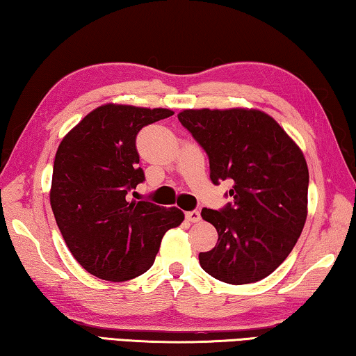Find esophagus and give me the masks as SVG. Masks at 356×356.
<instances>
[{
  "label": "esophagus",
  "instance_id": "1",
  "mask_svg": "<svg viewBox=\"0 0 356 356\" xmlns=\"http://www.w3.org/2000/svg\"><path fill=\"white\" fill-rule=\"evenodd\" d=\"M185 217H187V220L191 223H198L201 220V213H200V211H190L185 213Z\"/></svg>",
  "mask_w": 356,
  "mask_h": 356
}]
</instances>
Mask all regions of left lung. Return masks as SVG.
<instances>
[{
  "mask_svg": "<svg viewBox=\"0 0 356 356\" xmlns=\"http://www.w3.org/2000/svg\"><path fill=\"white\" fill-rule=\"evenodd\" d=\"M209 156L211 180H233V201L201 217L218 233L200 253L209 275L231 285L253 284L290 255L307 217L309 169L295 140L257 109H185L177 114Z\"/></svg>",
  "mask_w": 356,
  "mask_h": 356,
  "instance_id": "left-lung-1",
  "label": "left lung"
}]
</instances>
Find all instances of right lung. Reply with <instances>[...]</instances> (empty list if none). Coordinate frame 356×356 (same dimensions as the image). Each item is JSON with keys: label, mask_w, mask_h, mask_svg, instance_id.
Returning <instances> with one entry per match:
<instances>
[{"label": "right lung", "mask_w": 356, "mask_h": 356, "mask_svg": "<svg viewBox=\"0 0 356 356\" xmlns=\"http://www.w3.org/2000/svg\"><path fill=\"white\" fill-rule=\"evenodd\" d=\"M172 114L109 103L83 117L58 145L50 206L72 257L99 279L125 282L144 274L166 231L184 222L177 207L127 198L145 179L138 133Z\"/></svg>", "instance_id": "obj_1"}]
</instances>
